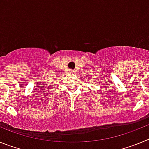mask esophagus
Here are the masks:
<instances>
[{
    "mask_svg": "<svg viewBox=\"0 0 149 149\" xmlns=\"http://www.w3.org/2000/svg\"><path fill=\"white\" fill-rule=\"evenodd\" d=\"M69 72H70V73L74 74V72H75V71L73 70V69H70V70H69Z\"/></svg>",
    "mask_w": 149,
    "mask_h": 149,
    "instance_id": "34e87169",
    "label": "esophagus"
}]
</instances>
